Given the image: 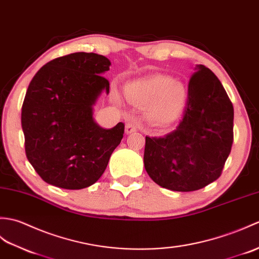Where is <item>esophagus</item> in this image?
I'll use <instances>...</instances> for the list:
<instances>
[{
	"mask_svg": "<svg viewBox=\"0 0 259 259\" xmlns=\"http://www.w3.org/2000/svg\"><path fill=\"white\" fill-rule=\"evenodd\" d=\"M136 131H137V124L134 122V120H128V122L126 123V126H125L126 134H132Z\"/></svg>",
	"mask_w": 259,
	"mask_h": 259,
	"instance_id": "esophagus-1",
	"label": "esophagus"
}]
</instances>
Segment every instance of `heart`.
Instances as JSON below:
<instances>
[{
	"label": "heart",
	"instance_id": "obj_1",
	"mask_svg": "<svg viewBox=\"0 0 259 259\" xmlns=\"http://www.w3.org/2000/svg\"><path fill=\"white\" fill-rule=\"evenodd\" d=\"M131 101L147 104L146 116L156 125H166L180 116L186 102V89L180 81L167 76L152 75L126 85Z\"/></svg>",
	"mask_w": 259,
	"mask_h": 259
}]
</instances>
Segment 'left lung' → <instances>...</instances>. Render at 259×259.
I'll return each instance as SVG.
<instances>
[{
  "instance_id": "1",
  "label": "left lung",
  "mask_w": 259,
  "mask_h": 259,
  "mask_svg": "<svg viewBox=\"0 0 259 259\" xmlns=\"http://www.w3.org/2000/svg\"><path fill=\"white\" fill-rule=\"evenodd\" d=\"M234 107L220 79L204 65L188 83L183 119L163 137L145 139L144 166L164 188L193 192L221 176L233 144Z\"/></svg>"
}]
</instances>
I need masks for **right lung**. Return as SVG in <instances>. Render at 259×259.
<instances>
[{
	"mask_svg": "<svg viewBox=\"0 0 259 259\" xmlns=\"http://www.w3.org/2000/svg\"><path fill=\"white\" fill-rule=\"evenodd\" d=\"M107 57L77 52L47 63L28 85L22 130L28 162L44 182L65 189L93 185L123 139L124 124L105 130L95 122L94 105L110 93L103 76Z\"/></svg>",
	"mask_w": 259,
	"mask_h": 259,
	"instance_id": "add662e5",
	"label": "right lung"
}]
</instances>
